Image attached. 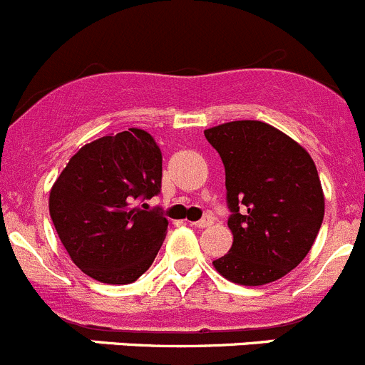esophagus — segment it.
<instances>
[{
    "label": "esophagus",
    "instance_id": "obj_1",
    "mask_svg": "<svg viewBox=\"0 0 365 365\" xmlns=\"http://www.w3.org/2000/svg\"><path fill=\"white\" fill-rule=\"evenodd\" d=\"M211 224H213V220H211V217H204V218H200V220L192 222L193 227H199V229H202V227H210Z\"/></svg>",
    "mask_w": 365,
    "mask_h": 365
}]
</instances>
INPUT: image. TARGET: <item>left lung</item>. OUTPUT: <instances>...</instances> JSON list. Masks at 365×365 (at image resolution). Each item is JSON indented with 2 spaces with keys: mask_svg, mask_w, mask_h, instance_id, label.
Here are the masks:
<instances>
[{
  "mask_svg": "<svg viewBox=\"0 0 365 365\" xmlns=\"http://www.w3.org/2000/svg\"><path fill=\"white\" fill-rule=\"evenodd\" d=\"M225 168L232 245L213 265L247 287L272 283L296 269L314 245L324 193L314 159L297 141L258 120L204 130Z\"/></svg>",
  "mask_w": 365,
  "mask_h": 365,
  "instance_id": "1",
  "label": "left lung"
}]
</instances>
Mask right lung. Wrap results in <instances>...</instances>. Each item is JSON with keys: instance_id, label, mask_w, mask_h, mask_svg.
<instances>
[{"instance_id": "obj_1", "label": "right lung", "mask_w": 365, "mask_h": 365, "mask_svg": "<svg viewBox=\"0 0 365 365\" xmlns=\"http://www.w3.org/2000/svg\"><path fill=\"white\" fill-rule=\"evenodd\" d=\"M163 155L141 128L84 145L50 192V217L78 269L109 284L136 281L154 262L168 220L141 204L161 192Z\"/></svg>"}]
</instances>
